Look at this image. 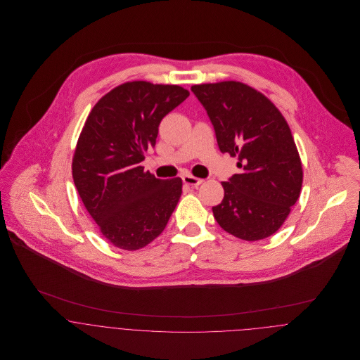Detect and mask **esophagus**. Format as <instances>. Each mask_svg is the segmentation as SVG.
Returning a JSON list of instances; mask_svg holds the SVG:
<instances>
[{
    "label": "esophagus",
    "mask_w": 360,
    "mask_h": 360,
    "mask_svg": "<svg viewBox=\"0 0 360 360\" xmlns=\"http://www.w3.org/2000/svg\"><path fill=\"white\" fill-rule=\"evenodd\" d=\"M183 181L187 184V186H193V187H198L200 184H202V179H198V177H194L191 174H184L183 177Z\"/></svg>",
    "instance_id": "esophagus-1"
}]
</instances>
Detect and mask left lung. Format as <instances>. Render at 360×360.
I'll return each mask as SVG.
<instances>
[{
    "label": "left lung",
    "mask_w": 360,
    "mask_h": 360,
    "mask_svg": "<svg viewBox=\"0 0 360 360\" xmlns=\"http://www.w3.org/2000/svg\"><path fill=\"white\" fill-rule=\"evenodd\" d=\"M205 108L219 150L238 156L240 172L223 181L224 198L213 216L227 233L247 241L274 234L295 205L302 165L291 130L263 94L240 82L193 86Z\"/></svg>",
    "instance_id": "left-lung-1"
}]
</instances>
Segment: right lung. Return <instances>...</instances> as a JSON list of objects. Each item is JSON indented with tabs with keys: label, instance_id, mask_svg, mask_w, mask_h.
Segmentation results:
<instances>
[{
	"label": "right lung",
	"instance_id": "right-lung-1",
	"mask_svg": "<svg viewBox=\"0 0 360 360\" xmlns=\"http://www.w3.org/2000/svg\"><path fill=\"white\" fill-rule=\"evenodd\" d=\"M190 93L180 86L124 83L96 103L73 156L79 195L115 247L136 251L166 227L181 195V179L144 172V153L154 148L160 120Z\"/></svg>",
	"mask_w": 360,
	"mask_h": 360
}]
</instances>
